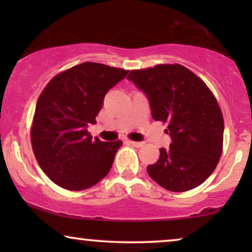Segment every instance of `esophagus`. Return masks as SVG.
<instances>
[{"mask_svg":"<svg viewBox=\"0 0 252 252\" xmlns=\"http://www.w3.org/2000/svg\"><path fill=\"white\" fill-rule=\"evenodd\" d=\"M127 143H129V144H132V146H134V147H141L142 146V142H136V141H132V140H128L127 141Z\"/></svg>","mask_w":252,"mask_h":252,"instance_id":"obj_1","label":"esophagus"}]
</instances>
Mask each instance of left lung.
<instances>
[{
	"label": "left lung",
	"instance_id": "1",
	"mask_svg": "<svg viewBox=\"0 0 252 252\" xmlns=\"http://www.w3.org/2000/svg\"><path fill=\"white\" fill-rule=\"evenodd\" d=\"M149 98L151 116L166 125L170 148L159 149L149 177L170 191L202 185L219 163L223 117L218 101L201 78L180 64L132 70L128 77Z\"/></svg>",
	"mask_w": 252,
	"mask_h": 252
}]
</instances>
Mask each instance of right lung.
I'll return each instance as SVG.
<instances>
[{"mask_svg":"<svg viewBox=\"0 0 252 252\" xmlns=\"http://www.w3.org/2000/svg\"><path fill=\"white\" fill-rule=\"evenodd\" d=\"M127 73L86 62L55 75L40 94L31 143L40 167L60 187L85 190L109 173L123 142L93 140L87 126L96 123L109 89Z\"/></svg>","mask_w":252,"mask_h":252,"instance_id":"1","label":"right lung"}]
</instances>
